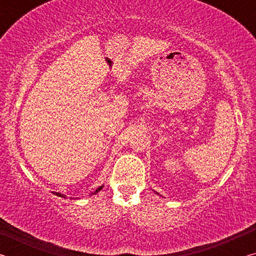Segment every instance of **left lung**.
Listing matches in <instances>:
<instances>
[{"label": "left lung", "mask_w": 256, "mask_h": 256, "mask_svg": "<svg viewBox=\"0 0 256 256\" xmlns=\"http://www.w3.org/2000/svg\"><path fill=\"white\" fill-rule=\"evenodd\" d=\"M157 194H158V193H157Z\"/></svg>", "instance_id": "8db88e82"}]
</instances>
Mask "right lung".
<instances>
[{
    "label": "right lung",
    "mask_w": 256,
    "mask_h": 256,
    "mask_svg": "<svg viewBox=\"0 0 256 256\" xmlns=\"http://www.w3.org/2000/svg\"><path fill=\"white\" fill-rule=\"evenodd\" d=\"M104 188V185H102V186H99V188L96 190H94V192H92V196H94V194H97L98 192H99V190H100L102 188ZM54 194H55V196H60V198H66V196H63V194H60V193H58V192H54Z\"/></svg>",
    "instance_id": "add662e5"
}]
</instances>
